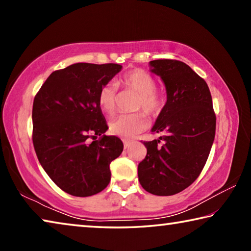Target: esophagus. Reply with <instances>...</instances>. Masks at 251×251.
<instances>
[{
    "label": "esophagus",
    "mask_w": 251,
    "mask_h": 251,
    "mask_svg": "<svg viewBox=\"0 0 251 251\" xmlns=\"http://www.w3.org/2000/svg\"><path fill=\"white\" fill-rule=\"evenodd\" d=\"M123 143H124V147L125 148H128L131 145V142L130 141H127V139H124V141H123Z\"/></svg>",
    "instance_id": "34e87169"
}]
</instances>
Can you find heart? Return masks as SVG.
Segmentation results:
<instances>
[{
  "label": "heart",
  "instance_id": "b5f03b06",
  "mask_svg": "<svg viewBox=\"0 0 251 251\" xmlns=\"http://www.w3.org/2000/svg\"><path fill=\"white\" fill-rule=\"evenodd\" d=\"M124 90L137 94L134 110H144L148 116H156L165 105L163 93L156 90V80L147 72L134 70L121 79ZM99 106L105 114L113 115L116 109V85L108 83L99 93ZM147 128V120L143 113L123 115L109 123L110 133L123 138H131Z\"/></svg>",
  "mask_w": 251,
  "mask_h": 251
}]
</instances>
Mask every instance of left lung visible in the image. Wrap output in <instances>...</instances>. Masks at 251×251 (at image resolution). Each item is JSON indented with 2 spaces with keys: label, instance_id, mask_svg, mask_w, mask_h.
Masks as SVG:
<instances>
[{
  "label": "left lung",
  "instance_id": "8db88e82",
  "mask_svg": "<svg viewBox=\"0 0 251 251\" xmlns=\"http://www.w3.org/2000/svg\"><path fill=\"white\" fill-rule=\"evenodd\" d=\"M150 66L164 82L167 101L151 128L161 136L144 142L147 155L138 165V180L148 193L172 196L201 173L215 139L216 115L205 79L184 62L155 59Z\"/></svg>",
  "mask_w": 251,
  "mask_h": 251
}]
</instances>
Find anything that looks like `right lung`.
<instances>
[{
  "label": "right lung",
  "instance_id": "obj_1",
  "mask_svg": "<svg viewBox=\"0 0 251 251\" xmlns=\"http://www.w3.org/2000/svg\"><path fill=\"white\" fill-rule=\"evenodd\" d=\"M121 70L113 63H76L53 72L34 99L36 156L50 179L72 196L88 197L105 189L109 164L124 148L116 136L104 135L108 126L97 100L100 88Z\"/></svg>",
  "mask_w": 251,
  "mask_h": 251
}]
</instances>
